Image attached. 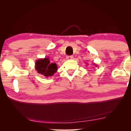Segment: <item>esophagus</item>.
I'll return each mask as SVG.
<instances>
[{"instance_id": "34e87169", "label": "esophagus", "mask_w": 131, "mask_h": 131, "mask_svg": "<svg viewBox=\"0 0 131 131\" xmlns=\"http://www.w3.org/2000/svg\"><path fill=\"white\" fill-rule=\"evenodd\" d=\"M73 57L72 55H70V56H67L66 57V58L68 59V60H71V59H73Z\"/></svg>"}]
</instances>
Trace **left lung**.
<instances>
[{"instance_id": "obj_1", "label": "left lung", "mask_w": 131, "mask_h": 131, "mask_svg": "<svg viewBox=\"0 0 131 131\" xmlns=\"http://www.w3.org/2000/svg\"><path fill=\"white\" fill-rule=\"evenodd\" d=\"M94 65H95V66H97V65H96V64H94Z\"/></svg>"}]
</instances>
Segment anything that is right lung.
I'll use <instances>...</instances> for the list:
<instances>
[{"label": "right lung", "instance_id": "1", "mask_svg": "<svg viewBox=\"0 0 131 131\" xmlns=\"http://www.w3.org/2000/svg\"><path fill=\"white\" fill-rule=\"evenodd\" d=\"M35 69L40 74L46 77H49L56 73L58 67L55 63L50 62L49 57H45L36 60Z\"/></svg>", "mask_w": 131, "mask_h": 131}]
</instances>
